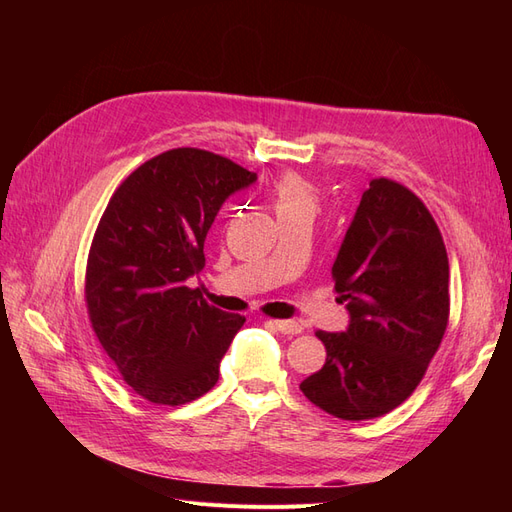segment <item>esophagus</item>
<instances>
[{
  "instance_id": "34e87169",
  "label": "esophagus",
  "mask_w": 512,
  "mask_h": 512,
  "mask_svg": "<svg viewBox=\"0 0 512 512\" xmlns=\"http://www.w3.org/2000/svg\"><path fill=\"white\" fill-rule=\"evenodd\" d=\"M271 324L284 335H297L303 331V327L297 320H271Z\"/></svg>"
}]
</instances>
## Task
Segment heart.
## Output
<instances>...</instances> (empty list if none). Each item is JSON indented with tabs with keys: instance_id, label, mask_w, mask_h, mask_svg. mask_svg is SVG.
<instances>
[{
	"instance_id": "1",
	"label": "heart",
	"mask_w": 512,
	"mask_h": 512,
	"mask_svg": "<svg viewBox=\"0 0 512 512\" xmlns=\"http://www.w3.org/2000/svg\"><path fill=\"white\" fill-rule=\"evenodd\" d=\"M269 198L280 218L297 213H312L316 207V190L314 185L294 173H284L277 177L269 188Z\"/></svg>"
}]
</instances>
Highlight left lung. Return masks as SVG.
I'll list each match as a JSON object with an SVG mask.
<instances>
[{"instance_id": "left-lung-1", "label": "left lung", "mask_w": 512, "mask_h": 512, "mask_svg": "<svg viewBox=\"0 0 512 512\" xmlns=\"http://www.w3.org/2000/svg\"><path fill=\"white\" fill-rule=\"evenodd\" d=\"M348 331H316L327 348L303 395L344 421L395 410L423 380L451 312L448 256L423 200L393 179H371L333 262Z\"/></svg>"}]
</instances>
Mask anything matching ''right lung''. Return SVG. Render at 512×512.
Here are the masks:
<instances>
[{
	"mask_svg": "<svg viewBox=\"0 0 512 512\" xmlns=\"http://www.w3.org/2000/svg\"><path fill=\"white\" fill-rule=\"evenodd\" d=\"M256 173L205 149L179 147L138 166L108 200L89 247L91 329L121 378L158 406L203 397L245 318L185 280L205 267V239L224 200Z\"/></svg>",
	"mask_w": 512,
	"mask_h": 512,
	"instance_id": "add662e5",
	"label": "right lung"
}]
</instances>
